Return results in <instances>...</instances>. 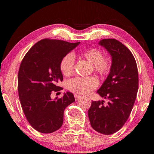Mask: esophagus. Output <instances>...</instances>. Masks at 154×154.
<instances>
[{"instance_id": "esophagus-1", "label": "esophagus", "mask_w": 154, "mask_h": 154, "mask_svg": "<svg viewBox=\"0 0 154 154\" xmlns=\"http://www.w3.org/2000/svg\"><path fill=\"white\" fill-rule=\"evenodd\" d=\"M74 97H75V100H79V99L81 97V96H80L79 94H74Z\"/></svg>"}]
</instances>
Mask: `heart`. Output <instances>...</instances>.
Here are the masks:
<instances>
[{
  "instance_id": "heart-1",
  "label": "heart",
  "mask_w": 154,
  "mask_h": 154,
  "mask_svg": "<svg viewBox=\"0 0 154 154\" xmlns=\"http://www.w3.org/2000/svg\"><path fill=\"white\" fill-rule=\"evenodd\" d=\"M93 64L95 72L101 75H106L110 73L112 62L110 58L104 57L102 52L95 48H92L81 52L79 54ZM75 59L71 53L65 55L61 60L60 70L65 76H70L74 71ZM98 81L94 77H77L70 80L68 83L69 90L75 93L86 94L97 87Z\"/></svg>"
}]
</instances>
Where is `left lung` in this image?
I'll return each mask as SVG.
<instances>
[{"instance_id": "8db88e82", "label": "left lung", "mask_w": 154, "mask_h": 154, "mask_svg": "<svg viewBox=\"0 0 154 154\" xmlns=\"http://www.w3.org/2000/svg\"><path fill=\"white\" fill-rule=\"evenodd\" d=\"M99 44L112 57L110 73L97 90L108 102L92 101L88 117L94 130L109 135L119 131L130 116L138 91V70L133 54L120 41L103 39Z\"/></svg>"}]
</instances>
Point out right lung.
I'll return each mask as SVG.
<instances>
[{
  "label": "right lung",
  "mask_w": 154,
  "mask_h": 154,
  "mask_svg": "<svg viewBox=\"0 0 154 154\" xmlns=\"http://www.w3.org/2000/svg\"><path fill=\"white\" fill-rule=\"evenodd\" d=\"M80 43L45 38L35 44L25 54L18 72V94L22 110L35 130L48 134L60 129L66 106L75 102L67 92L52 100L50 94L63 88L60 64L62 59Z\"/></svg>",
  "instance_id": "add662e5"
}]
</instances>
